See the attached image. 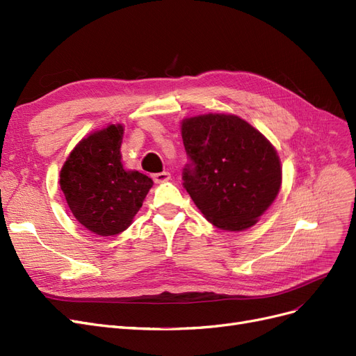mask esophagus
<instances>
[{
    "label": "esophagus",
    "mask_w": 356,
    "mask_h": 356,
    "mask_svg": "<svg viewBox=\"0 0 356 356\" xmlns=\"http://www.w3.org/2000/svg\"><path fill=\"white\" fill-rule=\"evenodd\" d=\"M170 177H171V175L168 173V171H163V173H155V175H152V179H154V181H156V183L167 181V180H170Z\"/></svg>",
    "instance_id": "obj_1"
}]
</instances>
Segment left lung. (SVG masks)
Here are the masks:
<instances>
[{
  "instance_id": "left-lung-1",
  "label": "left lung",
  "mask_w": 356,
  "mask_h": 356,
  "mask_svg": "<svg viewBox=\"0 0 356 356\" xmlns=\"http://www.w3.org/2000/svg\"><path fill=\"white\" fill-rule=\"evenodd\" d=\"M189 163L183 186L210 223L244 231L268 210L281 188V163L268 139L235 115L209 113L183 121Z\"/></svg>"
}]
</instances>
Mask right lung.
Masks as SVG:
<instances>
[{"mask_svg":"<svg viewBox=\"0 0 356 356\" xmlns=\"http://www.w3.org/2000/svg\"><path fill=\"white\" fill-rule=\"evenodd\" d=\"M122 125H109L79 142L60 171V188L75 219L100 236L127 229L154 181L121 164Z\"/></svg>","mask_w":356,"mask_h":356,"instance_id":"obj_1","label":"right lung"}]
</instances>
